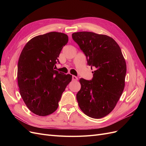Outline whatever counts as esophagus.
<instances>
[{
    "label": "esophagus",
    "mask_w": 146,
    "mask_h": 146,
    "mask_svg": "<svg viewBox=\"0 0 146 146\" xmlns=\"http://www.w3.org/2000/svg\"><path fill=\"white\" fill-rule=\"evenodd\" d=\"M72 80H74V81H76V80H78V78L75 76H72Z\"/></svg>",
    "instance_id": "34e87169"
}]
</instances>
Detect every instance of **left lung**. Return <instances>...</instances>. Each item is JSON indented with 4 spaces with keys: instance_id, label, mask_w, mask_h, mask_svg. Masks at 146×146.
Returning a JSON list of instances; mask_svg holds the SVG:
<instances>
[{
    "instance_id": "1",
    "label": "left lung",
    "mask_w": 146,
    "mask_h": 146,
    "mask_svg": "<svg viewBox=\"0 0 146 146\" xmlns=\"http://www.w3.org/2000/svg\"><path fill=\"white\" fill-rule=\"evenodd\" d=\"M72 37L85 55L88 65L96 69L92 80H79L78 106L90 117H104L116 107L124 89L127 67L121 49L105 35L80 32L72 33Z\"/></svg>"
}]
</instances>
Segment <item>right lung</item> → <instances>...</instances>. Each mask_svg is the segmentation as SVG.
<instances>
[{
    "instance_id": "add662e5",
    "label": "right lung",
    "mask_w": 146,
    "mask_h": 146,
    "mask_svg": "<svg viewBox=\"0 0 146 146\" xmlns=\"http://www.w3.org/2000/svg\"><path fill=\"white\" fill-rule=\"evenodd\" d=\"M68 36L52 32L38 35L26 44L17 64V83L24 103L36 115L45 116L58 108L72 76L54 70Z\"/></svg>"
}]
</instances>
